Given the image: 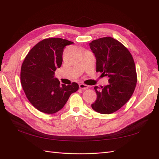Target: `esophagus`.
<instances>
[{"label": "esophagus", "instance_id": "34e87169", "mask_svg": "<svg viewBox=\"0 0 159 159\" xmlns=\"http://www.w3.org/2000/svg\"><path fill=\"white\" fill-rule=\"evenodd\" d=\"M80 88L82 90H87L88 89H89V86H87L84 84H80Z\"/></svg>", "mask_w": 159, "mask_h": 159}]
</instances>
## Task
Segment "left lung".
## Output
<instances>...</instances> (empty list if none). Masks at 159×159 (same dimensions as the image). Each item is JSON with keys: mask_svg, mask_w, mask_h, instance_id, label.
<instances>
[{"mask_svg": "<svg viewBox=\"0 0 159 159\" xmlns=\"http://www.w3.org/2000/svg\"><path fill=\"white\" fill-rule=\"evenodd\" d=\"M89 45L96 58V70L109 79L108 85L94 87L97 98L91 106L100 114H111L125 105L135 90V62L127 48L112 37L98 39Z\"/></svg>", "mask_w": 159, "mask_h": 159, "instance_id": "obj_1", "label": "left lung"}]
</instances>
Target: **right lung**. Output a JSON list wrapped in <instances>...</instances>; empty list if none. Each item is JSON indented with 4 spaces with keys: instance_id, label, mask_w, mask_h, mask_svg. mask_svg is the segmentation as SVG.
<instances>
[{
    "instance_id": "right-lung-1",
    "label": "right lung",
    "mask_w": 159,
    "mask_h": 159,
    "mask_svg": "<svg viewBox=\"0 0 159 159\" xmlns=\"http://www.w3.org/2000/svg\"><path fill=\"white\" fill-rule=\"evenodd\" d=\"M73 42L61 38L45 39L35 45L26 56L21 68V84L33 106L45 114H55L65 106L79 85L60 84L54 77L61 66L63 50Z\"/></svg>"
}]
</instances>
